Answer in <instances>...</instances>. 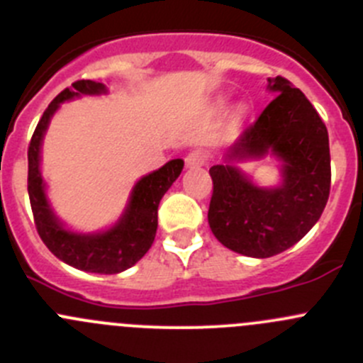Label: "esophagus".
<instances>
[{"mask_svg": "<svg viewBox=\"0 0 363 363\" xmlns=\"http://www.w3.org/2000/svg\"><path fill=\"white\" fill-rule=\"evenodd\" d=\"M207 161H208L207 152L200 151V149H196V151H191L188 156H186V164H188L189 168L203 167V164L207 163Z\"/></svg>", "mask_w": 363, "mask_h": 363, "instance_id": "34e87169", "label": "esophagus"}]
</instances>
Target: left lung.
Instances as JSON below:
<instances>
[{"label": "left lung", "instance_id": "obj_1", "mask_svg": "<svg viewBox=\"0 0 363 363\" xmlns=\"http://www.w3.org/2000/svg\"><path fill=\"white\" fill-rule=\"evenodd\" d=\"M269 89L274 100L230 145L225 164L208 170L212 233L228 250L252 258L279 255L298 242L330 195V147L320 113L284 77L269 79ZM269 150L284 161V184L274 190L258 189L235 167Z\"/></svg>", "mask_w": 363, "mask_h": 363}]
</instances>
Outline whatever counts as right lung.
I'll list each match as a JSON object with an SVG mask.
<instances>
[{
  "label": "right lung",
  "mask_w": 363,
  "mask_h": 363,
  "mask_svg": "<svg viewBox=\"0 0 363 363\" xmlns=\"http://www.w3.org/2000/svg\"><path fill=\"white\" fill-rule=\"evenodd\" d=\"M107 93L101 82L77 80L72 89L61 91L38 121L28 147V193L36 232L49 251L68 265L94 274H119L133 267L152 246L158 228V205L179 174L184 161L172 160L160 170L145 175L135 184L123 218L104 233H73L65 230L45 199L40 174V147L52 113L63 101L80 94Z\"/></svg>",
  "instance_id": "right-lung-1"
}]
</instances>
